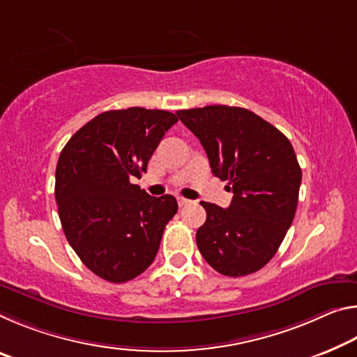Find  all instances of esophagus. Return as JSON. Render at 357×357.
I'll return each mask as SVG.
<instances>
[{
	"label": "esophagus",
	"mask_w": 357,
	"mask_h": 357,
	"mask_svg": "<svg viewBox=\"0 0 357 357\" xmlns=\"http://www.w3.org/2000/svg\"><path fill=\"white\" fill-rule=\"evenodd\" d=\"M189 203H190V200L183 199V197H178V205L179 206H185V205H189Z\"/></svg>",
	"instance_id": "1"
}]
</instances>
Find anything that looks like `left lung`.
<instances>
[{
	"label": "left lung",
	"mask_w": 357,
	"mask_h": 357,
	"mask_svg": "<svg viewBox=\"0 0 357 357\" xmlns=\"http://www.w3.org/2000/svg\"><path fill=\"white\" fill-rule=\"evenodd\" d=\"M200 139L214 176L229 181V208L202 202L197 230L203 259L225 276H245L270 262L296 216L302 169L291 141L245 107L213 105L176 112Z\"/></svg>",
	"instance_id": "left-lung-1"
}]
</instances>
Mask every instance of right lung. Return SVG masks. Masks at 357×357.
<instances>
[{"label": "right lung", "instance_id": "right-lung-1", "mask_svg": "<svg viewBox=\"0 0 357 357\" xmlns=\"http://www.w3.org/2000/svg\"><path fill=\"white\" fill-rule=\"evenodd\" d=\"M178 116L128 107L101 112L61 151L55 200L65 236L86 267L109 282H126L154 262L165 225L178 211L173 195L151 197L141 178Z\"/></svg>", "mask_w": 357, "mask_h": 357}]
</instances>
